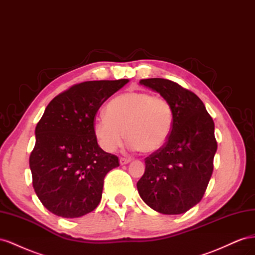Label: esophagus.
<instances>
[{"label": "esophagus", "instance_id": "obj_1", "mask_svg": "<svg viewBox=\"0 0 255 255\" xmlns=\"http://www.w3.org/2000/svg\"><path fill=\"white\" fill-rule=\"evenodd\" d=\"M130 161V158H126V157H121L120 158V165H127Z\"/></svg>", "mask_w": 255, "mask_h": 255}]
</instances>
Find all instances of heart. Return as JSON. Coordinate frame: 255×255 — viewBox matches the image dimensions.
<instances>
[{"mask_svg":"<svg viewBox=\"0 0 255 255\" xmlns=\"http://www.w3.org/2000/svg\"><path fill=\"white\" fill-rule=\"evenodd\" d=\"M173 128V111L168 100L144 91H128L113 99L106 115L95 121V134L102 148L113 152L128 139L130 149L154 153L166 144Z\"/></svg>","mask_w":255,"mask_h":255,"instance_id":"b5f03b06","label":"heart"}]
</instances>
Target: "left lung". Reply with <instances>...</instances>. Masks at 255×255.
Segmentation results:
<instances>
[{
    "label": "left lung",
    "mask_w": 255,
    "mask_h": 255,
    "mask_svg": "<svg viewBox=\"0 0 255 255\" xmlns=\"http://www.w3.org/2000/svg\"><path fill=\"white\" fill-rule=\"evenodd\" d=\"M139 83L171 104L173 128L163 148L144 159L137 189L154 211L183 214L201 201L211 180L217 151L214 121L199 97L177 83L166 79Z\"/></svg>",
    "instance_id": "obj_1"
}]
</instances>
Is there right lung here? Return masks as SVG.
<instances>
[{
	"mask_svg": "<svg viewBox=\"0 0 255 255\" xmlns=\"http://www.w3.org/2000/svg\"><path fill=\"white\" fill-rule=\"evenodd\" d=\"M128 80L88 81L54 98L35 129L29 156L33 187L43 206L64 218L92 212L102 198L104 177L118 157L100 148L95 117Z\"/></svg>",
	"mask_w": 255,
	"mask_h": 255,
	"instance_id": "obj_1",
	"label": "right lung"
}]
</instances>
